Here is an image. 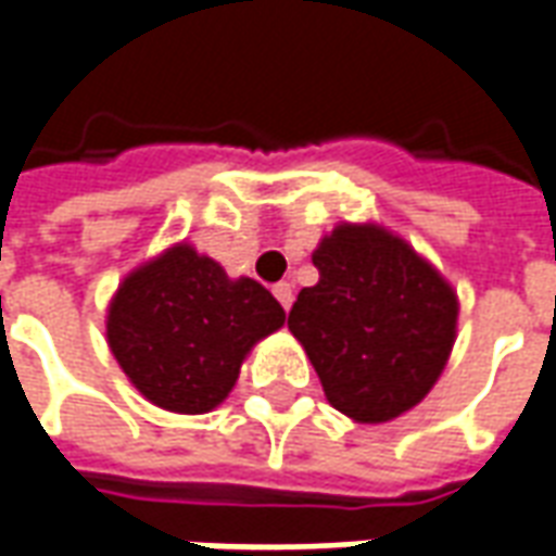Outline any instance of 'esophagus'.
<instances>
[{"mask_svg": "<svg viewBox=\"0 0 556 556\" xmlns=\"http://www.w3.org/2000/svg\"><path fill=\"white\" fill-rule=\"evenodd\" d=\"M274 298H277V301L282 303V309L289 313L291 301H294V289H291L289 282H277V286H274Z\"/></svg>", "mask_w": 556, "mask_h": 556, "instance_id": "34e87169", "label": "esophagus"}]
</instances>
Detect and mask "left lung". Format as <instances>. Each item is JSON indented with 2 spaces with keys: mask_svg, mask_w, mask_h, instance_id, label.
I'll return each mask as SVG.
<instances>
[{
  "mask_svg": "<svg viewBox=\"0 0 556 556\" xmlns=\"http://www.w3.org/2000/svg\"><path fill=\"white\" fill-rule=\"evenodd\" d=\"M318 282L301 289L289 330L327 402L378 426L438 384L458 330V294L429 258L378 223H339L315 247Z\"/></svg>",
  "mask_w": 556,
  "mask_h": 556,
  "instance_id": "8db88e82",
  "label": "left lung"
}]
</instances>
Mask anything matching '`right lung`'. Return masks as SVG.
<instances>
[{
  "mask_svg": "<svg viewBox=\"0 0 556 556\" xmlns=\"http://www.w3.org/2000/svg\"><path fill=\"white\" fill-rule=\"evenodd\" d=\"M286 313L255 279H231L193 243H172L134 267L106 306V342L139 393L172 414L226 402L255 342Z\"/></svg>",
  "mask_w": 556,
  "mask_h": 556,
  "instance_id": "right-lung-1",
  "label": "right lung"
}]
</instances>
